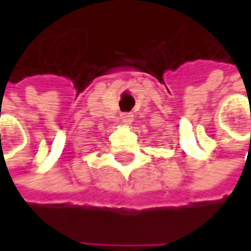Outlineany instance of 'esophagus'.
I'll return each instance as SVG.
<instances>
[{"mask_svg": "<svg viewBox=\"0 0 251 251\" xmlns=\"http://www.w3.org/2000/svg\"><path fill=\"white\" fill-rule=\"evenodd\" d=\"M121 119H122V122H124L125 125H130V124L133 122V115H132V113H122Z\"/></svg>", "mask_w": 251, "mask_h": 251, "instance_id": "obj_1", "label": "esophagus"}]
</instances>
